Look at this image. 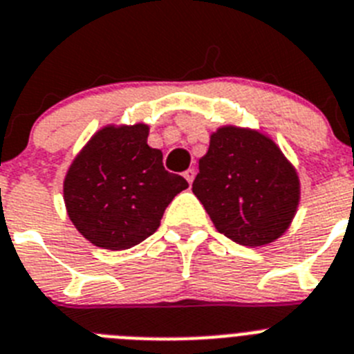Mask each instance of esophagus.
Masks as SVG:
<instances>
[{"label":"esophagus","mask_w":354,"mask_h":354,"mask_svg":"<svg viewBox=\"0 0 354 354\" xmlns=\"http://www.w3.org/2000/svg\"><path fill=\"white\" fill-rule=\"evenodd\" d=\"M183 176H185V180L189 181V183H192L196 178V171L194 169H189V171H185V174H183Z\"/></svg>","instance_id":"obj_1"}]
</instances>
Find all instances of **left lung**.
Returning <instances> with one entry per match:
<instances>
[{
	"label": "left lung",
	"mask_w": 354,
	"mask_h": 354,
	"mask_svg": "<svg viewBox=\"0 0 354 354\" xmlns=\"http://www.w3.org/2000/svg\"><path fill=\"white\" fill-rule=\"evenodd\" d=\"M192 192L217 232L258 248L292 224L301 199L296 167L269 135L226 124L210 133Z\"/></svg>",
	"instance_id": "8db88e82"
}]
</instances>
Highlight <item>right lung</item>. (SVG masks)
<instances>
[{"instance_id": "right-lung-1", "label": "right lung", "mask_w": 354, "mask_h": 354, "mask_svg": "<svg viewBox=\"0 0 354 354\" xmlns=\"http://www.w3.org/2000/svg\"><path fill=\"white\" fill-rule=\"evenodd\" d=\"M149 126L106 124L80 149L64 178L71 223L91 244L130 250L158 230L167 205L189 187L147 144Z\"/></svg>"}]
</instances>
